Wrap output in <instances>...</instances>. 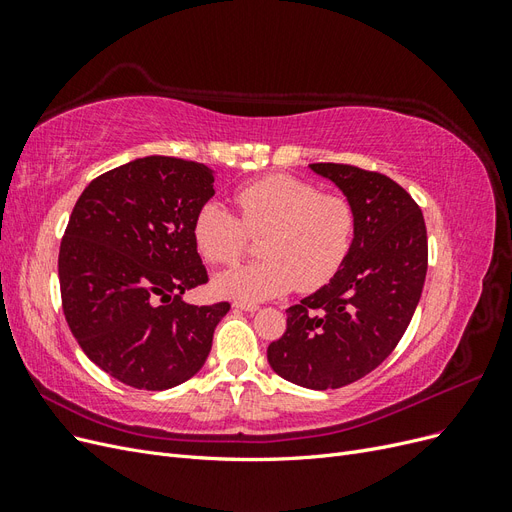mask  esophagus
I'll use <instances>...</instances> for the list:
<instances>
[{
	"instance_id": "obj_1",
	"label": "esophagus",
	"mask_w": 512,
	"mask_h": 512,
	"mask_svg": "<svg viewBox=\"0 0 512 512\" xmlns=\"http://www.w3.org/2000/svg\"><path fill=\"white\" fill-rule=\"evenodd\" d=\"M237 309H243V312H258V303H247V301H235L232 303Z\"/></svg>"
}]
</instances>
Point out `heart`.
Here are the masks:
<instances>
[{
    "label": "heart",
    "mask_w": 512,
    "mask_h": 512,
    "mask_svg": "<svg viewBox=\"0 0 512 512\" xmlns=\"http://www.w3.org/2000/svg\"><path fill=\"white\" fill-rule=\"evenodd\" d=\"M235 203L239 218L220 203H207L192 228L200 256L220 267L235 265L250 237H262V260L215 280L224 297L265 301L294 286L312 292L346 265L359 211L344 192H322L318 183L294 175H269L239 188Z\"/></svg>",
    "instance_id": "1"
}]
</instances>
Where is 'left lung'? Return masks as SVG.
<instances>
[{
  "label": "left lung",
  "mask_w": 512,
  "mask_h": 512,
  "mask_svg": "<svg viewBox=\"0 0 512 512\" xmlns=\"http://www.w3.org/2000/svg\"><path fill=\"white\" fill-rule=\"evenodd\" d=\"M350 196L359 228L333 280L286 309V331L267 348L277 376L327 391L365 378L404 337L427 275V228L414 198L376 170L309 164Z\"/></svg>",
  "instance_id": "1"
}]
</instances>
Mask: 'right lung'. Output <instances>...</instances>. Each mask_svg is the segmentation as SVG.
Wrapping results in <instances>:
<instances>
[{
  "label": "right lung",
  "mask_w": 512,
  "mask_h": 512,
  "mask_svg": "<svg viewBox=\"0 0 512 512\" xmlns=\"http://www.w3.org/2000/svg\"><path fill=\"white\" fill-rule=\"evenodd\" d=\"M213 181L200 162L149 156L96 177L72 209L59 247L66 322L89 359L132 389L190 380L230 309L181 301L209 282L192 228Z\"/></svg>",
  "instance_id": "1"
}]
</instances>
